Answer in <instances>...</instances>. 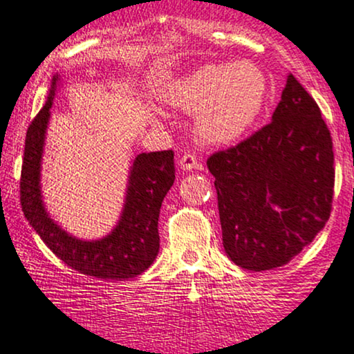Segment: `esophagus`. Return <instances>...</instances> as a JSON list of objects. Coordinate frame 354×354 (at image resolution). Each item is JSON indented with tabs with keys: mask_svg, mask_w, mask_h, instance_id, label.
Wrapping results in <instances>:
<instances>
[{
	"mask_svg": "<svg viewBox=\"0 0 354 354\" xmlns=\"http://www.w3.org/2000/svg\"><path fill=\"white\" fill-rule=\"evenodd\" d=\"M178 165H180V169L184 170H194V169H198V159L197 156H194V153H184V156L180 157V160H178Z\"/></svg>",
	"mask_w": 354,
	"mask_h": 354,
	"instance_id": "esophagus-1",
	"label": "esophagus"
}]
</instances>
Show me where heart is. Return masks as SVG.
Returning a JSON list of instances; mask_svg holds the SVG:
<instances>
[{
	"label": "heart",
	"mask_w": 354,
	"mask_h": 354,
	"mask_svg": "<svg viewBox=\"0 0 354 354\" xmlns=\"http://www.w3.org/2000/svg\"><path fill=\"white\" fill-rule=\"evenodd\" d=\"M267 99V77L257 66L207 64L176 81L169 102L197 112L195 129L209 144L239 140L259 119Z\"/></svg>",
	"instance_id": "obj_1"
}]
</instances>
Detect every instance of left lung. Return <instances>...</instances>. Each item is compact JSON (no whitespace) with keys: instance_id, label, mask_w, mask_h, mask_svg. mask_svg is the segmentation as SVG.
Instances as JSON below:
<instances>
[{"instance_id":"1","label":"left lung","mask_w":354,"mask_h":354,"mask_svg":"<svg viewBox=\"0 0 354 354\" xmlns=\"http://www.w3.org/2000/svg\"><path fill=\"white\" fill-rule=\"evenodd\" d=\"M335 156L318 104L288 74L272 122L212 153L223 248L252 272L283 267L331 214Z\"/></svg>"}]
</instances>
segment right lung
<instances>
[{"mask_svg": "<svg viewBox=\"0 0 354 354\" xmlns=\"http://www.w3.org/2000/svg\"><path fill=\"white\" fill-rule=\"evenodd\" d=\"M59 76H53L43 109L29 124L21 167V207L29 225L49 250L79 273L127 280L145 272L159 253V214L162 201L176 180L174 152L139 153L131 165L122 214L118 225L101 240H79L57 225L44 209L41 195V160L49 115Z\"/></svg>", "mask_w": 354, "mask_h": 354, "instance_id": "obj_1", "label": "right lung"}]
</instances>
